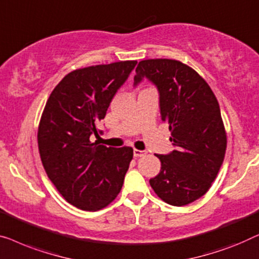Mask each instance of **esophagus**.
I'll return each instance as SVG.
<instances>
[{
	"label": "esophagus",
	"mask_w": 259,
	"mask_h": 259,
	"mask_svg": "<svg viewBox=\"0 0 259 259\" xmlns=\"http://www.w3.org/2000/svg\"><path fill=\"white\" fill-rule=\"evenodd\" d=\"M144 155H145V151L137 150V149H135V150H134V157H135V158H138V157H143Z\"/></svg>",
	"instance_id": "obj_1"
}]
</instances>
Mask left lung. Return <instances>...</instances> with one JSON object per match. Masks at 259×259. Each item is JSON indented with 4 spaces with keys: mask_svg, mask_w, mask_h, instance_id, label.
Wrapping results in <instances>:
<instances>
[{
    "mask_svg": "<svg viewBox=\"0 0 259 259\" xmlns=\"http://www.w3.org/2000/svg\"><path fill=\"white\" fill-rule=\"evenodd\" d=\"M144 77L157 87L162 121L169 124L176 148L156 155L161 171L150 185L165 203L187 205L206 194L224 161L227 133L220 104L198 72L180 61H141L134 84Z\"/></svg>",
    "mask_w": 259,
    "mask_h": 259,
    "instance_id": "8db88e82",
    "label": "left lung"
}]
</instances>
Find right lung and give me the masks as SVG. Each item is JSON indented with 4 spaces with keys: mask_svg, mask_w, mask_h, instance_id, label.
<instances>
[{
    "mask_svg": "<svg viewBox=\"0 0 259 259\" xmlns=\"http://www.w3.org/2000/svg\"><path fill=\"white\" fill-rule=\"evenodd\" d=\"M137 61L77 69L65 75L47 101L37 142L43 167L58 192L81 210L103 209L117 197L134 150L92 143L110 102Z\"/></svg>",
    "mask_w": 259,
    "mask_h": 259,
    "instance_id": "right-lung-1",
    "label": "right lung"
}]
</instances>
